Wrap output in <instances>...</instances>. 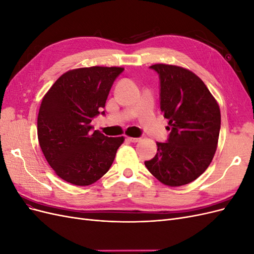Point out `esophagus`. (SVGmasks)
<instances>
[{
  "label": "esophagus",
  "mask_w": 254,
  "mask_h": 254,
  "mask_svg": "<svg viewBox=\"0 0 254 254\" xmlns=\"http://www.w3.org/2000/svg\"><path fill=\"white\" fill-rule=\"evenodd\" d=\"M127 140L130 141V142H132V143H136V142H139L141 139H140V137H130V136H128Z\"/></svg>",
  "instance_id": "esophagus-1"
}]
</instances>
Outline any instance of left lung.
Masks as SVG:
<instances>
[{
    "instance_id": "left-lung-1",
    "label": "left lung",
    "mask_w": 254,
    "mask_h": 254,
    "mask_svg": "<svg viewBox=\"0 0 254 254\" xmlns=\"http://www.w3.org/2000/svg\"><path fill=\"white\" fill-rule=\"evenodd\" d=\"M160 79V108L171 131L145 166L168 187H180L203 174L216 151L220 110L203 81L187 68L153 64Z\"/></svg>"
}]
</instances>
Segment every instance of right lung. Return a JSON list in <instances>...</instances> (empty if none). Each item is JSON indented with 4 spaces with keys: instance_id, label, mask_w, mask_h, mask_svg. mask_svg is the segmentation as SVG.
Segmentation results:
<instances>
[{
    "instance_id": "obj_1",
    "label": "right lung",
    "mask_w": 254,
    "mask_h": 254,
    "mask_svg": "<svg viewBox=\"0 0 254 254\" xmlns=\"http://www.w3.org/2000/svg\"><path fill=\"white\" fill-rule=\"evenodd\" d=\"M117 66H91L61 75L42 99L38 114V140L48 163L64 181L86 187L109 171L124 137L92 131L91 122L105 104Z\"/></svg>"
}]
</instances>
